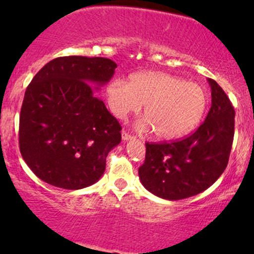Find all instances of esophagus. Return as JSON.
I'll return each instance as SVG.
<instances>
[{"instance_id":"34e87169","label":"esophagus","mask_w":254,"mask_h":254,"mask_svg":"<svg viewBox=\"0 0 254 254\" xmlns=\"http://www.w3.org/2000/svg\"><path fill=\"white\" fill-rule=\"evenodd\" d=\"M122 137H123V139H124V141H129V139H131V138H133V137H132V136H131V135H130V133H127V131H125V130H123V131H122Z\"/></svg>"}]
</instances>
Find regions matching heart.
Masks as SVG:
<instances>
[{"instance_id": "heart-1", "label": "heart", "mask_w": 254, "mask_h": 254, "mask_svg": "<svg viewBox=\"0 0 254 254\" xmlns=\"http://www.w3.org/2000/svg\"><path fill=\"white\" fill-rule=\"evenodd\" d=\"M105 94L111 112L119 119L138 112L143 105L142 127H150L165 141L190 133L208 106V94L200 84L160 71L135 72L127 82L115 78Z\"/></svg>"}]
</instances>
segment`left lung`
Masks as SVG:
<instances>
[{"label": "left lung", "mask_w": 254, "mask_h": 254, "mask_svg": "<svg viewBox=\"0 0 254 254\" xmlns=\"http://www.w3.org/2000/svg\"><path fill=\"white\" fill-rule=\"evenodd\" d=\"M208 81L211 107L199 127L178 141L145 143L139 179L157 197L178 200L196 196L210 188L228 165L235 111L216 81Z\"/></svg>", "instance_id": "left-lung-1"}]
</instances>
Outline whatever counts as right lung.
<instances>
[{
  "label": "right lung",
  "mask_w": 254,
  "mask_h": 254,
  "mask_svg": "<svg viewBox=\"0 0 254 254\" xmlns=\"http://www.w3.org/2000/svg\"><path fill=\"white\" fill-rule=\"evenodd\" d=\"M117 64L65 56L43 66L26 88L19 122L22 159L43 182L66 190L97 183L122 127L95 94Z\"/></svg>",
  "instance_id": "1"
}]
</instances>
